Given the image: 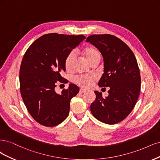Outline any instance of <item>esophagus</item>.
Returning a JSON list of instances; mask_svg holds the SVG:
<instances>
[{
    "label": "esophagus",
    "mask_w": 160,
    "mask_h": 160,
    "mask_svg": "<svg viewBox=\"0 0 160 160\" xmlns=\"http://www.w3.org/2000/svg\"><path fill=\"white\" fill-rule=\"evenodd\" d=\"M86 92H87V90H84V89H80V93H81V94H85Z\"/></svg>",
    "instance_id": "esophagus-1"
}]
</instances>
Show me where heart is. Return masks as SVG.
<instances>
[{
    "label": "heart",
    "mask_w": 160,
    "mask_h": 160,
    "mask_svg": "<svg viewBox=\"0 0 160 160\" xmlns=\"http://www.w3.org/2000/svg\"><path fill=\"white\" fill-rule=\"evenodd\" d=\"M82 54H83L88 61L91 64L92 62L100 59L101 54L99 50L96 48L94 46H88L82 50ZM75 63V57L73 52L69 53L65 58L64 60V67L67 72L72 71L74 65ZM95 80L94 76L88 75H81L77 77L75 79L76 84L82 88H89L93 84Z\"/></svg>",
    "instance_id": "b5f03b06"
}]
</instances>
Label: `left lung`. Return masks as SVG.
Masks as SVG:
<instances>
[{
    "label": "left lung",
    "mask_w": 160,
    "mask_h": 160,
    "mask_svg": "<svg viewBox=\"0 0 160 160\" xmlns=\"http://www.w3.org/2000/svg\"><path fill=\"white\" fill-rule=\"evenodd\" d=\"M104 58V73L100 87H110L108 97L95 91L96 100L90 110L97 120L115 124L123 120L134 108L140 95L141 77L136 58L122 40L111 34H93L86 39Z\"/></svg>",
    "instance_id": "1"
}]
</instances>
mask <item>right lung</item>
I'll return each mask as SVG.
<instances>
[{
	"instance_id": "right-lung-1",
	"label": "right lung",
	"mask_w": 160,
	"mask_h": 160,
	"mask_svg": "<svg viewBox=\"0 0 160 160\" xmlns=\"http://www.w3.org/2000/svg\"><path fill=\"white\" fill-rule=\"evenodd\" d=\"M86 37L84 35L57 33L44 34L26 51L20 68V91L29 114L40 124L54 127L69 114L70 100L79 88L70 84L61 94L54 90L56 83L67 81L65 58Z\"/></svg>"
}]
</instances>
